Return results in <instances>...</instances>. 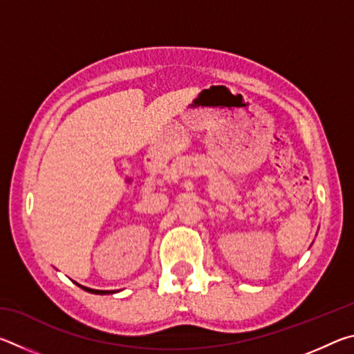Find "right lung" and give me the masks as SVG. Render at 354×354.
<instances>
[{
	"instance_id": "add662e5",
	"label": "right lung",
	"mask_w": 354,
	"mask_h": 354,
	"mask_svg": "<svg viewBox=\"0 0 354 354\" xmlns=\"http://www.w3.org/2000/svg\"><path fill=\"white\" fill-rule=\"evenodd\" d=\"M75 284L80 286L82 290H86V292H88V293H95V295H109V293H115V290H97V289H91V287L81 286V284H77V283H75Z\"/></svg>"
}]
</instances>
